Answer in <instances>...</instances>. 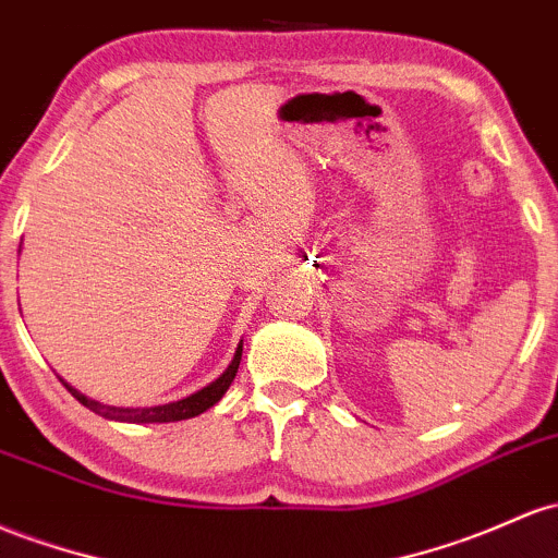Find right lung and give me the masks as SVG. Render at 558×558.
<instances>
[{
	"instance_id": "1",
	"label": "right lung",
	"mask_w": 558,
	"mask_h": 558,
	"mask_svg": "<svg viewBox=\"0 0 558 558\" xmlns=\"http://www.w3.org/2000/svg\"><path fill=\"white\" fill-rule=\"evenodd\" d=\"M241 354H243V339L241 344H238L235 354H232V363L228 365V371L222 373L219 378H214L209 387L198 389L195 395L190 397H182V400L177 402H167V405H153V408H116V405H102V402L97 400H89L87 395H82L78 389H73L69 381H63V387L71 391L73 397H76L78 402H82L84 408H89L92 413L102 415V418H110V421H124V424H169V421H185V418H195V415H201L204 410H209L217 405L219 400L225 397V391L230 389L232 378H235L238 373V365H241Z\"/></svg>"
}]
</instances>
